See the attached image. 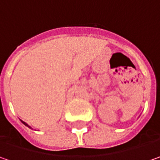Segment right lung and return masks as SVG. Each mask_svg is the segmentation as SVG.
I'll use <instances>...</instances> for the list:
<instances>
[{
	"label": "right lung",
	"mask_w": 160,
	"mask_h": 160,
	"mask_svg": "<svg viewBox=\"0 0 160 160\" xmlns=\"http://www.w3.org/2000/svg\"><path fill=\"white\" fill-rule=\"evenodd\" d=\"M22 122H23V123H24L25 125H26V126H28V128H31V127H30V126H29V125H28V123H26V122H23V121H21Z\"/></svg>",
	"instance_id": "obj_1"
}]
</instances>
